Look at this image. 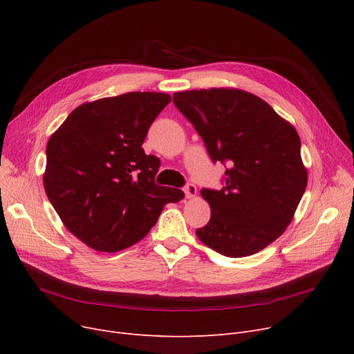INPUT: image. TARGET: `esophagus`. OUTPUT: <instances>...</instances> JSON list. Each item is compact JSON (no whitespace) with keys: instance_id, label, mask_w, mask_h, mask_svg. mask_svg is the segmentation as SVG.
I'll return each mask as SVG.
<instances>
[{"instance_id":"esophagus-1","label":"esophagus","mask_w":354,"mask_h":354,"mask_svg":"<svg viewBox=\"0 0 354 354\" xmlns=\"http://www.w3.org/2000/svg\"><path fill=\"white\" fill-rule=\"evenodd\" d=\"M183 191H185V195H187V198H194L196 195V187H195L194 183H191V182L185 185Z\"/></svg>"}]
</instances>
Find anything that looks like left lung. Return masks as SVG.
I'll return each instance as SVG.
<instances>
[{"instance_id": "8db88e82", "label": "left lung", "mask_w": 354, "mask_h": 354, "mask_svg": "<svg viewBox=\"0 0 354 354\" xmlns=\"http://www.w3.org/2000/svg\"><path fill=\"white\" fill-rule=\"evenodd\" d=\"M174 104L194 124L211 160L228 165L224 188L201 189L211 219L196 230L198 238L232 258L261 251L286 231L307 187L299 133L243 90L179 91Z\"/></svg>"}]
</instances>
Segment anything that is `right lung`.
Instances as JSON below:
<instances>
[{"label": "right lung", "instance_id": "1", "mask_svg": "<svg viewBox=\"0 0 354 354\" xmlns=\"http://www.w3.org/2000/svg\"><path fill=\"white\" fill-rule=\"evenodd\" d=\"M171 102L165 93L132 91L74 109L47 143L44 188L66 228L96 251L140 241L166 203L183 199L155 183L160 160L143 142Z\"/></svg>", "mask_w": 354, "mask_h": 354}]
</instances>
